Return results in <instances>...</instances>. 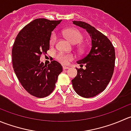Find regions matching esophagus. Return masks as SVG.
<instances>
[{"mask_svg": "<svg viewBox=\"0 0 131 131\" xmlns=\"http://www.w3.org/2000/svg\"><path fill=\"white\" fill-rule=\"evenodd\" d=\"M68 68H69V67H66V66H63V70H67V69H68Z\"/></svg>", "mask_w": 131, "mask_h": 131, "instance_id": "esophagus-1", "label": "esophagus"}]
</instances>
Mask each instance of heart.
<instances>
[{
    "mask_svg": "<svg viewBox=\"0 0 131 131\" xmlns=\"http://www.w3.org/2000/svg\"><path fill=\"white\" fill-rule=\"evenodd\" d=\"M63 34L72 44H77V43H80L84 39L82 34L76 28L67 29L63 31ZM56 40H57V36L56 34H52L49 40L50 46H54ZM56 59L63 64H67L70 61L73 59V56L72 54H66L60 52L57 54Z\"/></svg>",
    "mask_w": 131,
    "mask_h": 131,
    "instance_id": "1",
    "label": "heart"
}]
</instances>
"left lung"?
<instances>
[{
	"mask_svg": "<svg viewBox=\"0 0 131 131\" xmlns=\"http://www.w3.org/2000/svg\"><path fill=\"white\" fill-rule=\"evenodd\" d=\"M74 25L85 29L91 38V51L77 61L85 64V69H77L72 80L75 92L83 97H92L105 89L113 75L115 61V49L110 40L94 26L83 21H73Z\"/></svg>",
	"mask_w": 131,
	"mask_h": 131,
	"instance_id": "1",
	"label": "left lung"
}]
</instances>
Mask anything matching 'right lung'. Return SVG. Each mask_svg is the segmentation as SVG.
I'll return each mask as SVG.
<instances>
[{"mask_svg": "<svg viewBox=\"0 0 131 131\" xmlns=\"http://www.w3.org/2000/svg\"><path fill=\"white\" fill-rule=\"evenodd\" d=\"M61 20L34 19L17 35L12 49L14 71L24 89L32 96L44 97L54 91L63 68L56 61L48 65L40 62L42 54L49 49L51 32Z\"/></svg>", "mask_w": 131, "mask_h": 131, "instance_id": "1", "label": "right lung"}]
</instances>
